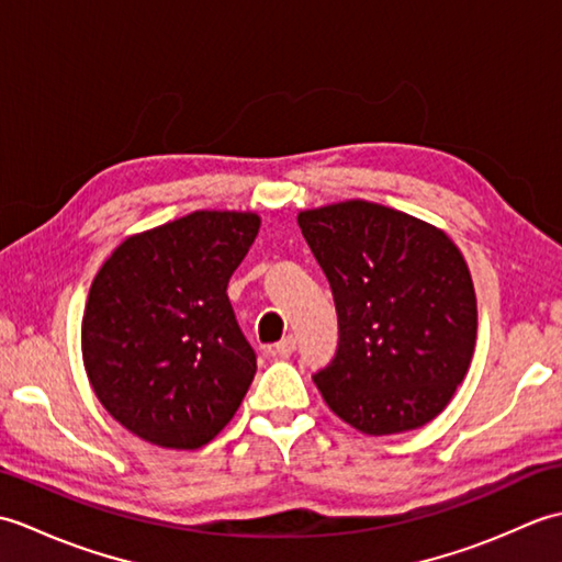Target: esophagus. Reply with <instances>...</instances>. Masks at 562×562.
I'll return each mask as SVG.
<instances>
[{
    "label": "esophagus",
    "instance_id": "obj_1",
    "mask_svg": "<svg viewBox=\"0 0 562 562\" xmlns=\"http://www.w3.org/2000/svg\"><path fill=\"white\" fill-rule=\"evenodd\" d=\"M296 348V338L294 336H284L278 345H274V355L278 357H290Z\"/></svg>",
    "mask_w": 562,
    "mask_h": 562
}]
</instances>
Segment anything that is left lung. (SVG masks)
Here are the masks:
<instances>
[{"label": "left lung", "mask_w": 562, "mask_h": 562, "mask_svg": "<svg viewBox=\"0 0 562 562\" xmlns=\"http://www.w3.org/2000/svg\"><path fill=\"white\" fill-rule=\"evenodd\" d=\"M300 229L330 282L338 350L314 384L364 435L423 427L469 372L479 308L451 238L367 200L300 212Z\"/></svg>", "instance_id": "obj_1"}]
</instances>
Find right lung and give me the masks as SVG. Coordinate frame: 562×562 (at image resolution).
<instances>
[{"mask_svg": "<svg viewBox=\"0 0 562 562\" xmlns=\"http://www.w3.org/2000/svg\"><path fill=\"white\" fill-rule=\"evenodd\" d=\"M258 229L254 212L200 210L125 238L93 278L83 367L103 408L139 439L200 449L241 405L256 352L226 284Z\"/></svg>", "mask_w": 562, "mask_h": 562, "instance_id": "right-lung-1", "label": "right lung"}]
</instances>
